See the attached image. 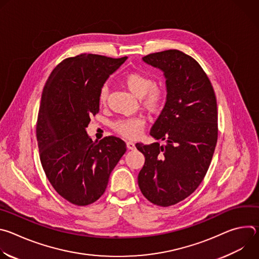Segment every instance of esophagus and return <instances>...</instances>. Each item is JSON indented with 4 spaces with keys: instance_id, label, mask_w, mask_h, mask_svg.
Here are the masks:
<instances>
[{
    "instance_id": "obj_1",
    "label": "esophagus",
    "mask_w": 259,
    "mask_h": 259,
    "mask_svg": "<svg viewBox=\"0 0 259 259\" xmlns=\"http://www.w3.org/2000/svg\"><path fill=\"white\" fill-rule=\"evenodd\" d=\"M126 143H127V149H128V150H131V151L135 150V143H134V142H132V141H127Z\"/></svg>"
}]
</instances>
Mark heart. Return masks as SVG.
Wrapping results in <instances>:
<instances>
[{
    "label": "heart",
    "instance_id": "1",
    "mask_svg": "<svg viewBox=\"0 0 259 259\" xmlns=\"http://www.w3.org/2000/svg\"><path fill=\"white\" fill-rule=\"evenodd\" d=\"M123 83L127 89L135 96L139 97L142 106L151 114H160L166 106L168 99V92L165 86L155 84L152 77L144 72L133 70L125 73ZM108 97V88L106 85L102 86L99 92V103L104 105ZM145 125L143 117H130L119 119L113 123L112 127L115 132L126 138H137Z\"/></svg>",
    "mask_w": 259,
    "mask_h": 259
}]
</instances>
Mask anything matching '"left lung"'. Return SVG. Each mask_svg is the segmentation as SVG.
I'll list each match as a JSON object with an SVG mask.
<instances>
[{
  "instance_id": "obj_1",
  "label": "left lung",
  "mask_w": 259,
  "mask_h": 259,
  "mask_svg": "<svg viewBox=\"0 0 259 259\" xmlns=\"http://www.w3.org/2000/svg\"><path fill=\"white\" fill-rule=\"evenodd\" d=\"M142 59L164 71L168 99L151 131L166 143H136L145 158L138 186L151 203L168 207L192 195L208 171L218 137L216 96L202 66L182 51Z\"/></svg>"
}]
</instances>
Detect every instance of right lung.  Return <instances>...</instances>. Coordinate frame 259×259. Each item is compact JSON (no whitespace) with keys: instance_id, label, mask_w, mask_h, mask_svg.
Returning a JSON list of instances; mask_svg holds the SVG:
<instances>
[{"instance_id":"add662e5","label":"right lung","mask_w":259,"mask_h":259,"mask_svg":"<svg viewBox=\"0 0 259 259\" xmlns=\"http://www.w3.org/2000/svg\"><path fill=\"white\" fill-rule=\"evenodd\" d=\"M126 59L86 53L68 57L44 86L36 121L40 160L51 186L73 205L96 202L126 153L121 138L106 136L97 142L85 130L99 112L104 82Z\"/></svg>"}]
</instances>
